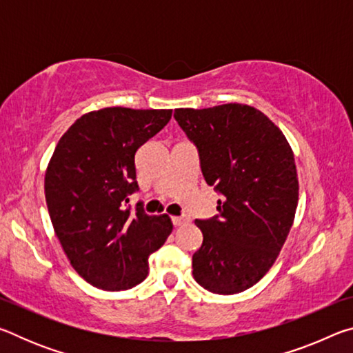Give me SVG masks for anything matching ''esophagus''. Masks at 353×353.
<instances>
[{"label":"esophagus","mask_w":353,"mask_h":353,"mask_svg":"<svg viewBox=\"0 0 353 353\" xmlns=\"http://www.w3.org/2000/svg\"><path fill=\"white\" fill-rule=\"evenodd\" d=\"M171 221L174 225H183V224L190 223V218L188 216H172Z\"/></svg>","instance_id":"1"}]
</instances>
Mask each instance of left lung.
Here are the masks:
<instances>
[{"instance_id": "left-lung-1", "label": "left lung", "mask_w": 353, "mask_h": 353, "mask_svg": "<svg viewBox=\"0 0 353 353\" xmlns=\"http://www.w3.org/2000/svg\"><path fill=\"white\" fill-rule=\"evenodd\" d=\"M199 151L205 182L223 194L218 216L196 219L202 232L193 277L216 294H236L271 270L294 221L299 181L282 130L248 104L176 109Z\"/></svg>"}]
</instances>
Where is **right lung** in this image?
Returning a JSON list of instances; mask_svg holds the SVG:
<instances>
[{"instance_id":"1","label":"right lung","mask_w":353,"mask_h":353,"mask_svg":"<svg viewBox=\"0 0 353 353\" xmlns=\"http://www.w3.org/2000/svg\"><path fill=\"white\" fill-rule=\"evenodd\" d=\"M171 109L105 107L71 124L45 172V198L65 255L79 276L105 291L148 276L149 255L172 230L168 214L126 207L139 190L135 154L171 119Z\"/></svg>"}]
</instances>
